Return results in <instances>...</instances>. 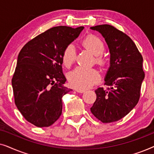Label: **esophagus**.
<instances>
[{
    "label": "esophagus",
    "instance_id": "1",
    "mask_svg": "<svg viewBox=\"0 0 154 154\" xmlns=\"http://www.w3.org/2000/svg\"><path fill=\"white\" fill-rule=\"evenodd\" d=\"M75 91L77 92H79V93H83V92H85V90H80V89H76L75 90Z\"/></svg>",
    "mask_w": 154,
    "mask_h": 154
}]
</instances>
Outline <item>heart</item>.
Instances as JSON below:
<instances>
[{"label": "heart", "mask_w": 154, "mask_h": 154, "mask_svg": "<svg viewBox=\"0 0 154 154\" xmlns=\"http://www.w3.org/2000/svg\"><path fill=\"white\" fill-rule=\"evenodd\" d=\"M83 45L96 56V63L100 66L106 64V60L102 56L105 50L104 44L100 38L90 35L84 39ZM76 49L73 44L66 47L62 54V62L66 66L73 64L76 58ZM101 79L100 72L94 69H88L78 66L68 75V80L71 86L80 90H85L92 87Z\"/></svg>", "instance_id": "1"}]
</instances>
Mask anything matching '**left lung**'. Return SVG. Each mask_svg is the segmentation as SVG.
<instances>
[{
    "label": "left lung",
    "mask_w": 154,
    "mask_h": 154,
    "mask_svg": "<svg viewBox=\"0 0 154 154\" xmlns=\"http://www.w3.org/2000/svg\"><path fill=\"white\" fill-rule=\"evenodd\" d=\"M104 38L110 52V66L104 78L109 90L97 89L91 112L102 123L123 119L137 104L144 79L142 54L130 38L109 24L90 27Z\"/></svg>",
    "instance_id": "obj_1"
}]
</instances>
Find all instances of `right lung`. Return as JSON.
I'll list each match as a JSON object with an SVG mask.
<instances>
[{"label":"right lung","instance_id":"1","mask_svg":"<svg viewBox=\"0 0 154 154\" xmlns=\"http://www.w3.org/2000/svg\"><path fill=\"white\" fill-rule=\"evenodd\" d=\"M83 26H59L29 41L19 53L12 77L14 102L24 119L37 127H49L62 114V97L71 91L63 86L62 54Z\"/></svg>","mask_w":154,"mask_h":154}]
</instances>
